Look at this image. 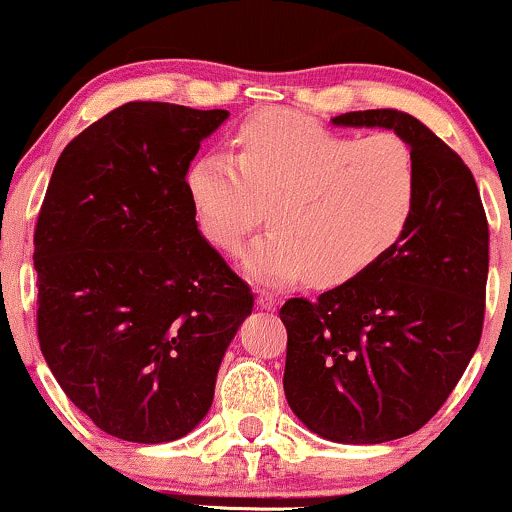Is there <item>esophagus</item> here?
Returning <instances> with one entry per match:
<instances>
[{
    "label": "esophagus",
    "mask_w": 512,
    "mask_h": 512,
    "mask_svg": "<svg viewBox=\"0 0 512 512\" xmlns=\"http://www.w3.org/2000/svg\"><path fill=\"white\" fill-rule=\"evenodd\" d=\"M279 305V298L269 291H257V308L260 310H274Z\"/></svg>",
    "instance_id": "1"
}]
</instances>
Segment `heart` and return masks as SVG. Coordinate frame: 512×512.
<instances>
[{
	"mask_svg": "<svg viewBox=\"0 0 512 512\" xmlns=\"http://www.w3.org/2000/svg\"><path fill=\"white\" fill-rule=\"evenodd\" d=\"M233 149V158L199 156L187 192L223 252L240 250L267 204L272 228L243 260L260 284H349L402 243L419 207V166L397 134L356 139L301 113L262 110L236 129Z\"/></svg>",
	"mask_w": 512,
	"mask_h": 512,
	"instance_id": "1",
	"label": "heart"
}]
</instances>
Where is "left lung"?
Listing matches in <instances>:
<instances>
[{
	"label": "left lung",
	"instance_id": "obj_1",
	"mask_svg": "<svg viewBox=\"0 0 512 512\" xmlns=\"http://www.w3.org/2000/svg\"><path fill=\"white\" fill-rule=\"evenodd\" d=\"M342 127L395 129L419 166V207L390 255L317 301L281 305L284 392L334 443L375 445L419 431L472 361L484 327L489 223L472 170L402 110H356Z\"/></svg>",
	"mask_w": 512,
	"mask_h": 512
}]
</instances>
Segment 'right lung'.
Wrapping results in <instances>:
<instances>
[{
    "instance_id": "obj_1",
    "label": "right lung",
    "mask_w": 512,
    "mask_h": 512,
    "mask_svg": "<svg viewBox=\"0 0 512 512\" xmlns=\"http://www.w3.org/2000/svg\"><path fill=\"white\" fill-rule=\"evenodd\" d=\"M226 117L120 105L64 146L35 223L40 351L64 395L129 443L178 440L207 416L255 303L199 233L185 180Z\"/></svg>"
}]
</instances>
